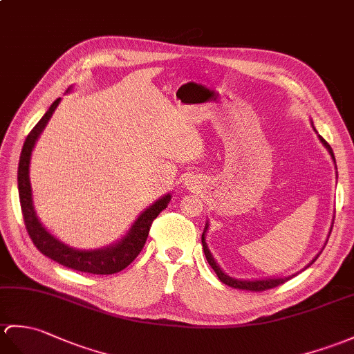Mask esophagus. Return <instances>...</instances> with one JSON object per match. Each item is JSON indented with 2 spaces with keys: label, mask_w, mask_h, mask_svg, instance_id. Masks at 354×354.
<instances>
[{
  "label": "esophagus",
  "mask_w": 354,
  "mask_h": 354,
  "mask_svg": "<svg viewBox=\"0 0 354 354\" xmlns=\"http://www.w3.org/2000/svg\"><path fill=\"white\" fill-rule=\"evenodd\" d=\"M187 185H188V183H187Z\"/></svg>",
  "instance_id": "esophagus-1"
}]
</instances>
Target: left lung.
I'll return each instance as SVG.
<instances>
[{
  "label": "left lung",
  "mask_w": 354,
  "mask_h": 354,
  "mask_svg": "<svg viewBox=\"0 0 354 354\" xmlns=\"http://www.w3.org/2000/svg\"><path fill=\"white\" fill-rule=\"evenodd\" d=\"M319 140H322V143L327 147L328 152H330V155H332V158L335 160V155H333V151H332L330 145H328L323 137H319ZM207 227H208V225L205 226V231H203V234H202V245H203L205 257H207L208 264L212 267V270L216 271L217 277L220 279L221 282L226 283L227 286H231V288H236V290H245V291H254V292H259V291H266V290L276 288V286L282 285V283H285L286 281H290V279H291V276H290V277H279V279H262V281H238V279L229 277V276H227V274H225L223 271L220 270V267L216 264L214 258H212L211 252H209V250H208V248H207V243H205V232H207ZM317 258H318V257H317ZM317 258H315V259H317ZM315 259H312V262H315ZM312 262H310V264H312ZM310 264H309V266H310ZM309 266H308V267H309Z\"/></svg>",
  "instance_id": "left-lung-1"
}]
</instances>
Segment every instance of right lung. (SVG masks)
<instances>
[{
	"label": "right lung",
	"mask_w": 354,
	"mask_h": 354,
	"mask_svg": "<svg viewBox=\"0 0 354 354\" xmlns=\"http://www.w3.org/2000/svg\"><path fill=\"white\" fill-rule=\"evenodd\" d=\"M60 102L55 100L49 110L45 113V116L40 119L36 127L30 131L26 142L22 146V152L19 157V167H18V190H19V202L22 209L24 223H26L27 232L31 238L32 244L36 245L40 253L45 257L53 259L59 264L81 271V273H90V274H114L119 273L123 268H127L131 262H133L138 253L142 252L143 245L149 235V229L152 221L158 217L162 209H166L167 203L170 202V194L161 197L160 201L151 205L149 208L143 211L138 216L133 227L129 229L128 235L122 238V241L111 245V248H105L101 250H75L71 249L69 245L60 243L57 238L49 234L46 229L40 223L36 211L32 208V199H31V185H30V158L32 147L36 145V140L46 127L48 120L51 119L54 110Z\"/></svg>",
	"instance_id": "obj_1"
}]
</instances>
